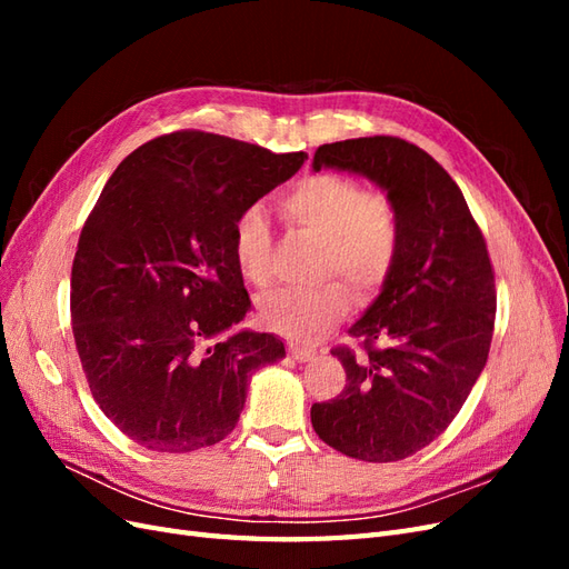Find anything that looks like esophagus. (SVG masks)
<instances>
[{"mask_svg": "<svg viewBox=\"0 0 569 569\" xmlns=\"http://www.w3.org/2000/svg\"><path fill=\"white\" fill-rule=\"evenodd\" d=\"M289 356L295 358V360H299V363H303V360H311L316 356V351L297 347V343H289Z\"/></svg>", "mask_w": 569, "mask_h": 569, "instance_id": "1", "label": "esophagus"}]
</instances>
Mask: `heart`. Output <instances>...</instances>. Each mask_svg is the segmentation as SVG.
<instances>
[{
    "label": "heart",
    "instance_id": "b5f03b06",
    "mask_svg": "<svg viewBox=\"0 0 569 569\" xmlns=\"http://www.w3.org/2000/svg\"><path fill=\"white\" fill-rule=\"evenodd\" d=\"M280 213L291 226L322 239L318 272H339L358 295L370 297L391 272L399 251V218L385 194L368 192L363 182L339 173H313L299 180L280 199ZM270 226L258 206L237 216L232 256L251 284L270 280ZM351 308V295L339 280L316 287L270 291L258 303L268 330L303 343L318 341Z\"/></svg>",
    "mask_w": 569,
    "mask_h": 569
}]
</instances>
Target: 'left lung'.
I'll return each instance as SVG.
<instances>
[{
  "label": "left lung",
  "mask_w": 569,
  "mask_h": 569,
  "mask_svg": "<svg viewBox=\"0 0 569 569\" xmlns=\"http://www.w3.org/2000/svg\"><path fill=\"white\" fill-rule=\"evenodd\" d=\"M313 168L382 187L399 218V251L380 297L349 330L363 351H332L347 387L313 403L311 422L343 456L403 460L453 422L487 366L496 316L487 242L453 178L401 137L322 144Z\"/></svg>",
  "instance_id": "8db88e82"
}]
</instances>
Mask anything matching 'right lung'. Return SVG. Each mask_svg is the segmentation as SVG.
I'll return each instance as SVG.
<instances>
[{"label":"right lung","instance_id":"right-lung-1","mask_svg":"<svg viewBox=\"0 0 569 569\" xmlns=\"http://www.w3.org/2000/svg\"><path fill=\"white\" fill-rule=\"evenodd\" d=\"M306 159L178 130L134 149L101 189L73 258L71 320L94 401L134 443L222 441L251 375L284 358L274 335H226L251 308L232 228Z\"/></svg>","mask_w":569,"mask_h":569}]
</instances>
